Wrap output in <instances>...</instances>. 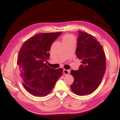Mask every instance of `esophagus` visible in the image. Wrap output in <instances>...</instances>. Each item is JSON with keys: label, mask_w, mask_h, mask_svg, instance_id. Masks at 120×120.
<instances>
[{"label": "esophagus", "mask_w": 120, "mask_h": 120, "mask_svg": "<svg viewBox=\"0 0 120 120\" xmlns=\"http://www.w3.org/2000/svg\"><path fill=\"white\" fill-rule=\"evenodd\" d=\"M70 71L69 70H66V69H64L63 70V74L64 75H68L69 74Z\"/></svg>", "instance_id": "34e87169"}]
</instances>
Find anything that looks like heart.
I'll return each mask as SVG.
<instances>
[{
	"label": "heart",
	"instance_id": "obj_1",
	"mask_svg": "<svg viewBox=\"0 0 120 120\" xmlns=\"http://www.w3.org/2000/svg\"><path fill=\"white\" fill-rule=\"evenodd\" d=\"M71 41H75V37L71 34H66L62 38V42L64 44Z\"/></svg>",
	"mask_w": 120,
	"mask_h": 120
}]
</instances>
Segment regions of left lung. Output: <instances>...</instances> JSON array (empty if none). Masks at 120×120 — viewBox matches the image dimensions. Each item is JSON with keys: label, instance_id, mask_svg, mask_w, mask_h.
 <instances>
[{"label": "left lung", "instance_id": "1", "mask_svg": "<svg viewBox=\"0 0 120 120\" xmlns=\"http://www.w3.org/2000/svg\"><path fill=\"white\" fill-rule=\"evenodd\" d=\"M76 55L81 60L78 70H71L74 81L70 88L75 94H91L101 84L106 70V58L103 47L95 37L79 30Z\"/></svg>", "mask_w": 120, "mask_h": 120}]
</instances>
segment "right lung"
<instances>
[{
    "label": "right lung",
    "instance_id": "obj_1",
    "mask_svg": "<svg viewBox=\"0 0 120 120\" xmlns=\"http://www.w3.org/2000/svg\"><path fill=\"white\" fill-rule=\"evenodd\" d=\"M61 32L36 34L23 44L17 61L23 86L31 94L44 97L49 94L63 69H55L46 64L53 42Z\"/></svg>",
    "mask_w": 120,
    "mask_h": 120
}]
</instances>
